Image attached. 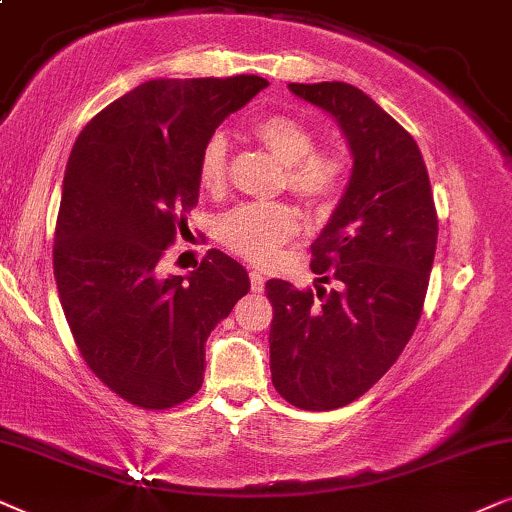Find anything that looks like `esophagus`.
<instances>
[{
    "label": "esophagus",
    "mask_w": 512,
    "mask_h": 512,
    "mask_svg": "<svg viewBox=\"0 0 512 512\" xmlns=\"http://www.w3.org/2000/svg\"><path fill=\"white\" fill-rule=\"evenodd\" d=\"M250 290L252 292H262L264 290V276L260 274V271H255V269L250 271Z\"/></svg>",
    "instance_id": "esophagus-1"
}]
</instances>
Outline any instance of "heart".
Here are the masks:
<instances>
[{
    "mask_svg": "<svg viewBox=\"0 0 512 512\" xmlns=\"http://www.w3.org/2000/svg\"><path fill=\"white\" fill-rule=\"evenodd\" d=\"M252 138L285 166L283 187L309 208H323L342 189L346 163L330 147H316L313 128L292 114H267L250 126ZM199 185L220 196L229 182V147L210 135L199 154ZM299 231V215L285 203H250L222 217L220 241L250 262H269Z\"/></svg>",
    "mask_w": 512,
    "mask_h": 512,
    "instance_id": "obj_1",
    "label": "heart"
}]
</instances>
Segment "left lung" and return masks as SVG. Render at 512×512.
Masks as SVG:
<instances>
[{
    "instance_id": "1",
    "label": "left lung",
    "mask_w": 512,
    "mask_h": 512,
    "mask_svg": "<svg viewBox=\"0 0 512 512\" xmlns=\"http://www.w3.org/2000/svg\"><path fill=\"white\" fill-rule=\"evenodd\" d=\"M337 119L353 152L349 187L311 245V269L337 290L267 281L271 381L309 412L353 403L384 377L417 327L438 243L431 180L417 142L344 81L290 84Z\"/></svg>"
}]
</instances>
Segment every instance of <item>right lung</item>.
Masks as SVG:
<instances>
[{"instance_id": "obj_1", "label": "right lung", "mask_w": 512, "mask_h": 512, "mask_svg": "<svg viewBox=\"0 0 512 512\" xmlns=\"http://www.w3.org/2000/svg\"><path fill=\"white\" fill-rule=\"evenodd\" d=\"M269 81L154 79L84 126L65 168L53 274L74 344L126 403L168 410L203 384L206 339L250 281L208 250L187 278L161 260L199 203V154L215 128Z\"/></svg>"}]
</instances>
